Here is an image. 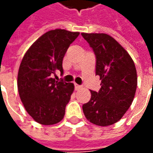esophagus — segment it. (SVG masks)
I'll use <instances>...</instances> for the list:
<instances>
[{"instance_id":"esophagus-1","label":"esophagus","mask_w":153,"mask_h":153,"mask_svg":"<svg viewBox=\"0 0 153 153\" xmlns=\"http://www.w3.org/2000/svg\"><path fill=\"white\" fill-rule=\"evenodd\" d=\"M81 88H82V87H81L80 85L76 84V83H75V89H76V90L77 91V90H79V89H81Z\"/></svg>"}]
</instances>
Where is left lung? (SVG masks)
<instances>
[{
    "label": "left lung",
    "mask_w": 153,
    "mask_h": 153,
    "mask_svg": "<svg viewBox=\"0 0 153 153\" xmlns=\"http://www.w3.org/2000/svg\"><path fill=\"white\" fill-rule=\"evenodd\" d=\"M96 56V75L102 80L99 91H91L83 104L90 123L106 127L117 123L131 105L137 86L135 64L127 51L104 33H82Z\"/></svg>",
    "instance_id": "8db88e82"
}]
</instances>
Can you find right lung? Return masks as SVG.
<instances>
[{
	"label": "right lung",
	"mask_w": 153,
	"mask_h": 153,
	"mask_svg": "<svg viewBox=\"0 0 153 153\" xmlns=\"http://www.w3.org/2000/svg\"><path fill=\"white\" fill-rule=\"evenodd\" d=\"M79 34L64 29L49 30L23 56L17 76L19 96L26 111L36 123L53 125L64 117L74 85L56 81L52 76L57 70L63 73V57Z\"/></svg>",
	"instance_id": "1"
}]
</instances>
